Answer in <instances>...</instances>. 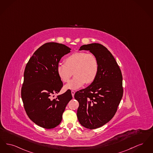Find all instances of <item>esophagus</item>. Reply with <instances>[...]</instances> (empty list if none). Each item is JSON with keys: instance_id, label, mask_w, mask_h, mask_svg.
<instances>
[{"instance_id": "esophagus-1", "label": "esophagus", "mask_w": 153, "mask_h": 153, "mask_svg": "<svg viewBox=\"0 0 153 153\" xmlns=\"http://www.w3.org/2000/svg\"><path fill=\"white\" fill-rule=\"evenodd\" d=\"M71 93H72V97H74V94H75V92L74 91H71Z\"/></svg>"}]
</instances>
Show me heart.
Here are the masks:
<instances>
[{"mask_svg": "<svg viewBox=\"0 0 153 153\" xmlns=\"http://www.w3.org/2000/svg\"><path fill=\"white\" fill-rule=\"evenodd\" d=\"M99 62L92 54L78 52L71 54L65 59V63H58L56 73L63 82L69 81L73 74L74 77L67 84L66 90H77L86 82L91 84L95 80L99 72Z\"/></svg>", "mask_w": 153, "mask_h": 153, "instance_id": "obj_1", "label": "heart"}]
</instances>
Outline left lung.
Here are the masks:
<instances>
[{"mask_svg": "<svg viewBox=\"0 0 153 153\" xmlns=\"http://www.w3.org/2000/svg\"><path fill=\"white\" fill-rule=\"evenodd\" d=\"M79 50L90 51L99 62L95 80L74 95L79 103V123L93 129L105 125L114 116L123 95V76L116 59L105 46L91 43L82 45Z\"/></svg>", "mask_w": 153, "mask_h": 153, "instance_id": "1", "label": "left lung"}]
</instances>
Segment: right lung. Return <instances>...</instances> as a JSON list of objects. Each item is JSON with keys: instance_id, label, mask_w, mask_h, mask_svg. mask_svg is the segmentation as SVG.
Wrapping results in <instances>:
<instances>
[{"instance_id": "right-lung-1", "label": "right lung", "mask_w": 153, "mask_h": 153, "mask_svg": "<svg viewBox=\"0 0 153 153\" xmlns=\"http://www.w3.org/2000/svg\"><path fill=\"white\" fill-rule=\"evenodd\" d=\"M71 50L61 43H47L34 53L25 69L21 89L25 110L34 123L45 129L54 128L61 123L66 106L72 99L68 90L52 98L63 86L56 66Z\"/></svg>"}]
</instances>
